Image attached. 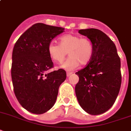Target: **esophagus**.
Masks as SVG:
<instances>
[{
	"label": "esophagus",
	"instance_id": "34e87169",
	"mask_svg": "<svg viewBox=\"0 0 131 131\" xmlns=\"http://www.w3.org/2000/svg\"><path fill=\"white\" fill-rule=\"evenodd\" d=\"M72 73H73V72H67V76L69 77V76H70V75H72Z\"/></svg>",
	"mask_w": 131,
	"mask_h": 131
}]
</instances>
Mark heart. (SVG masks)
<instances>
[{
    "label": "heart",
    "mask_w": 131,
    "mask_h": 131,
    "mask_svg": "<svg viewBox=\"0 0 131 131\" xmlns=\"http://www.w3.org/2000/svg\"><path fill=\"white\" fill-rule=\"evenodd\" d=\"M47 51L51 59L58 63L64 61L68 52L70 57L61 67L72 70L80 64L85 66L89 63L92 57L94 46L88 37L67 34L59 38V45L51 42L48 45Z\"/></svg>",
    "instance_id": "b5f03b06"
}]
</instances>
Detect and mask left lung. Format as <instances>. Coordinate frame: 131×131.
Wrapping results in <instances>:
<instances>
[{
	"instance_id": "1",
	"label": "left lung",
	"mask_w": 131,
	"mask_h": 131,
	"mask_svg": "<svg viewBox=\"0 0 131 131\" xmlns=\"http://www.w3.org/2000/svg\"><path fill=\"white\" fill-rule=\"evenodd\" d=\"M78 33L91 40L94 51L89 63L75 73L79 77L75 94L88 114H102L112 106L119 93L121 59L113 41L100 30L81 29Z\"/></svg>"
}]
</instances>
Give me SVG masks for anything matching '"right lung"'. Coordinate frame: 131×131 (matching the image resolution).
Returning <instances> with one entry per match:
<instances>
[{
	"instance_id": "right-lung-1",
	"label": "right lung",
	"mask_w": 131,
	"mask_h": 131,
	"mask_svg": "<svg viewBox=\"0 0 131 131\" xmlns=\"http://www.w3.org/2000/svg\"><path fill=\"white\" fill-rule=\"evenodd\" d=\"M63 30L36 23L14 46L11 66L14 92L20 105L33 114H43L52 108L59 86L66 78V72L62 69L47 72L53 68L47 51L48 45Z\"/></svg>"
}]
</instances>
